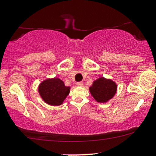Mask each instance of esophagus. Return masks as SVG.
<instances>
[{
	"label": "esophagus",
	"mask_w": 156,
	"mask_h": 156,
	"mask_svg": "<svg viewBox=\"0 0 156 156\" xmlns=\"http://www.w3.org/2000/svg\"><path fill=\"white\" fill-rule=\"evenodd\" d=\"M77 85H78V86H82L83 85V81L78 82V83H77Z\"/></svg>",
	"instance_id": "obj_1"
}]
</instances>
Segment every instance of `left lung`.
I'll use <instances>...</instances> for the list:
<instances>
[{"label": "left lung", "instance_id": "1", "mask_svg": "<svg viewBox=\"0 0 156 156\" xmlns=\"http://www.w3.org/2000/svg\"><path fill=\"white\" fill-rule=\"evenodd\" d=\"M117 90L115 82L105 78H99L95 80L89 88L92 97L98 102H106L114 97Z\"/></svg>", "mask_w": 156, "mask_h": 156}]
</instances>
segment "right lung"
<instances>
[{"mask_svg": "<svg viewBox=\"0 0 156 156\" xmlns=\"http://www.w3.org/2000/svg\"><path fill=\"white\" fill-rule=\"evenodd\" d=\"M38 91L45 102L50 105L58 106L62 105L69 94L70 87L65 86L62 80L55 78L43 81L39 86Z\"/></svg>", "mask_w": 156, "mask_h": 156, "instance_id": "obj_1", "label": "right lung"}]
</instances>
